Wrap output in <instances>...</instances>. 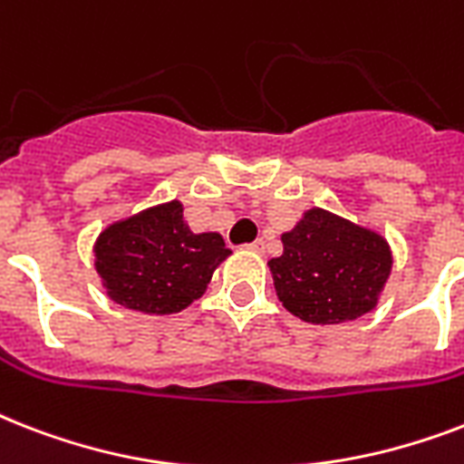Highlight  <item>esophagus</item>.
Listing matches in <instances>:
<instances>
[{"instance_id": "34e87169", "label": "esophagus", "mask_w": 464, "mask_h": 464, "mask_svg": "<svg viewBox=\"0 0 464 464\" xmlns=\"http://www.w3.org/2000/svg\"><path fill=\"white\" fill-rule=\"evenodd\" d=\"M247 250H253V253H262V250H265V243H262V240H255V243H250V246H247Z\"/></svg>"}]
</instances>
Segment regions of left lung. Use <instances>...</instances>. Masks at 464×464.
<instances>
[{
	"label": "left lung",
	"instance_id": "left-lung-1",
	"mask_svg": "<svg viewBox=\"0 0 464 464\" xmlns=\"http://www.w3.org/2000/svg\"><path fill=\"white\" fill-rule=\"evenodd\" d=\"M284 253L267 262L276 296L291 315L339 324L378 305L392 250L381 233L313 207L282 233Z\"/></svg>",
	"mask_w": 464,
	"mask_h": 464
}]
</instances>
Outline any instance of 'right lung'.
Here are the masks:
<instances>
[{"label": "right lung", "mask_w": 464, "mask_h": 464, "mask_svg": "<svg viewBox=\"0 0 464 464\" xmlns=\"http://www.w3.org/2000/svg\"><path fill=\"white\" fill-rule=\"evenodd\" d=\"M93 255L111 301L147 315H170L202 296L231 250L218 233L189 231L182 204L170 199L105 226Z\"/></svg>", "instance_id": "obj_1"}]
</instances>
